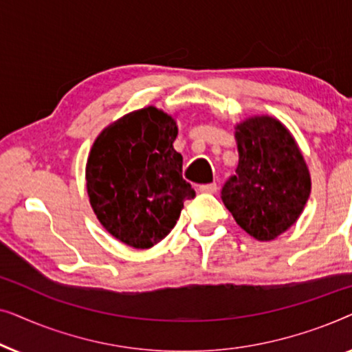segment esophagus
<instances>
[{"mask_svg": "<svg viewBox=\"0 0 352 352\" xmlns=\"http://www.w3.org/2000/svg\"><path fill=\"white\" fill-rule=\"evenodd\" d=\"M199 190L204 192V194H216V190H218V186H216V182H210V184L199 186Z\"/></svg>", "mask_w": 352, "mask_h": 352, "instance_id": "34e87169", "label": "esophagus"}]
</instances>
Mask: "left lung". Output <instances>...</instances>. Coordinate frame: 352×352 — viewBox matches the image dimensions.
<instances>
[{"label": "left lung", "instance_id": "1", "mask_svg": "<svg viewBox=\"0 0 352 352\" xmlns=\"http://www.w3.org/2000/svg\"><path fill=\"white\" fill-rule=\"evenodd\" d=\"M239 165L223 190L226 208L253 239L269 242L296 223L311 194V175L288 128L269 115L235 126Z\"/></svg>", "mask_w": 352, "mask_h": 352}]
</instances>
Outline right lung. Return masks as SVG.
Returning a JSON list of instances; mask_svg holds the SVG:
<instances>
[{"label":"right lung","instance_id":"add662e5","mask_svg":"<svg viewBox=\"0 0 352 352\" xmlns=\"http://www.w3.org/2000/svg\"><path fill=\"white\" fill-rule=\"evenodd\" d=\"M176 120L163 110H134L110 123L91 147L86 189L91 208L110 235L146 250L171 232L195 190L182 179L173 142Z\"/></svg>","mask_w":352,"mask_h":352}]
</instances>
